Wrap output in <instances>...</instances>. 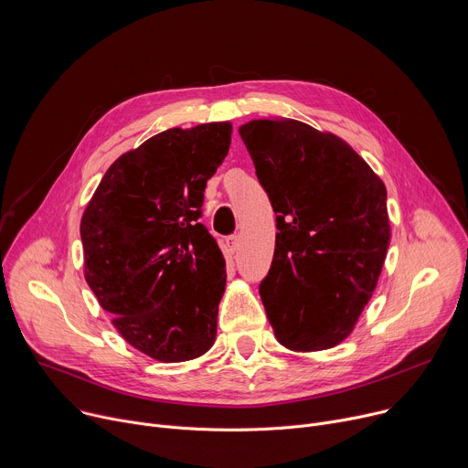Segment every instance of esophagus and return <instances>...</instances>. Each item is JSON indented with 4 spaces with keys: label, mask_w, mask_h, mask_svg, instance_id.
I'll use <instances>...</instances> for the list:
<instances>
[{
    "label": "esophagus",
    "mask_w": 468,
    "mask_h": 468,
    "mask_svg": "<svg viewBox=\"0 0 468 468\" xmlns=\"http://www.w3.org/2000/svg\"><path fill=\"white\" fill-rule=\"evenodd\" d=\"M239 242H240V239H239L237 235H231V237L226 239V248H228L231 253H235V251L239 250Z\"/></svg>",
    "instance_id": "esophagus-1"
}]
</instances>
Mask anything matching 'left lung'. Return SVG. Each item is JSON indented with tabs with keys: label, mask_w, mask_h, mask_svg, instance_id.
Here are the masks:
<instances>
[{
	"label": "left lung",
	"mask_w": 468,
	"mask_h": 468,
	"mask_svg": "<svg viewBox=\"0 0 468 468\" xmlns=\"http://www.w3.org/2000/svg\"><path fill=\"white\" fill-rule=\"evenodd\" d=\"M276 213V250L259 285L276 339L294 352L343 343L372 298L390 226L387 188L343 139L287 118L239 129Z\"/></svg>",
	"instance_id": "8db88e82"
}]
</instances>
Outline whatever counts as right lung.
<instances>
[{
	"label": "right lung",
	"mask_w": 468,
	"mask_h": 468,
	"mask_svg": "<svg viewBox=\"0 0 468 468\" xmlns=\"http://www.w3.org/2000/svg\"><path fill=\"white\" fill-rule=\"evenodd\" d=\"M231 131L172 127L120 155L81 218L89 287L120 335L163 363L204 356L217 337L226 261L197 218Z\"/></svg>",
	"instance_id": "right-lung-1"
}]
</instances>
